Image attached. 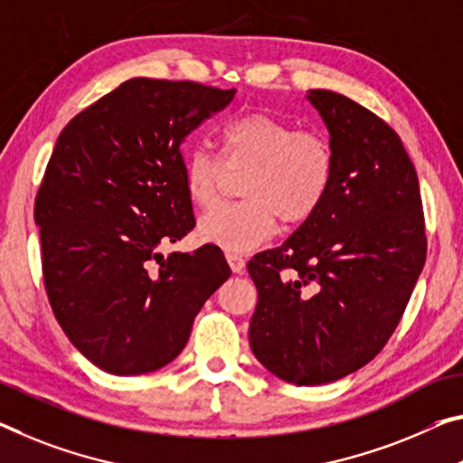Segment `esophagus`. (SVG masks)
I'll use <instances>...</instances> for the list:
<instances>
[{
    "mask_svg": "<svg viewBox=\"0 0 463 463\" xmlns=\"http://www.w3.org/2000/svg\"><path fill=\"white\" fill-rule=\"evenodd\" d=\"M225 259H227V262H230V267H232L233 273H244V269H246L244 256L236 254V252H227Z\"/></svg>",
    "mask_w": 463,
    "mask_h": 463,
    "instance_id": "1",
    "label": "esophagus"
}]
</instances>
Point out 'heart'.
<instances>
[{
  "label": "heart",
  "mask_w": 463,
  "mask_h": 463,
  "mask_svg": "<svg viewBox=\"0 0 463 463\" xmlns=\"http://www.w3.org/2000/svg\"><path fill=\"white\" fill-rule=\"evenodd\" d=\"M222 153L192 148L184 159V190L198 209L219 201L225 169L246 172L240 196L246 201L213 209L198 222V236L230 252L260 246L277 230L300 225L325 203L335 175V153L325 134L298 128L265 111L244 113L219 128Z\"/></svg>",
  "instance_id": "1"
}]
</instances>
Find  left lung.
Listing matches in <instances>:
<instances>
[{
	"label": "left lung",
	"instance_id": "1",
	"mask_svg": "<svg viewBox=\"0 0 463 463\" xmlns=\"http://www.w3.org/2000/svg\"><path fill=\"white\" fill-rule=\"evenodd\" d=\"M335 153L333 186L279 248L248 260L259 302L256 360L294 385H325L368 364L395 326L426 260L416 169L397 132L331 90H310Z\"/></svg>",
	"mask_w": 463,
	"mask_h": 463
}]
</instances>
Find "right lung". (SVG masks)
<instances>
[{
  "mask_svg": "<svg viewBox=\"0 0 463 463\" xmlns=\"http://www.w3.org/2000/svg\"><path fill=\"white\" fill-rule=\"evenodd\" d=\"M236 90L132 78L63 128L41 188L43 279L60 326L105 373L159 371L232 269L222 248L163 256L194 230L182 142Z\"/></svg>",
  "mask_w": 463,
  "mask_h": 463,
  "instance_id": "add662e5",
  "label": "right lung"
}]
</instances>
